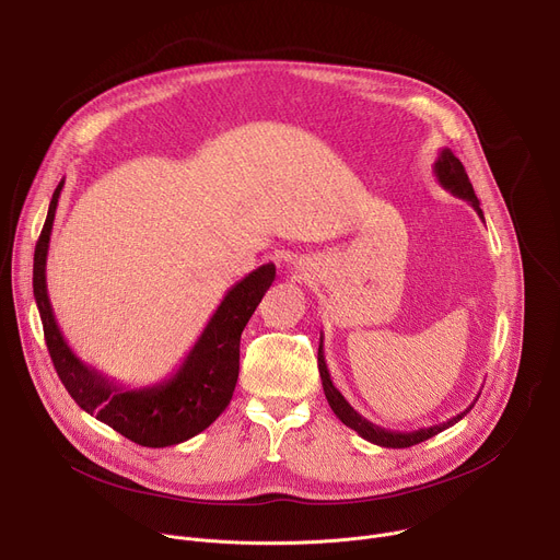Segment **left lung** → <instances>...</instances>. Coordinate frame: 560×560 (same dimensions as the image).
<instances>
[{"mask_svg":"<svg viewBox=\"0 0 560 560\" xmlns=\"http://www.w3.org/2000/svg\"><path fill=\"white\" fill-rule=\"evenodd\" d=\"M434 175L439 179V184L443 186L445 191H451L453 196L466 200L475 211L477 215L483 220V211L479 209V200L472 191V184L464 171V164L453 155L451 148H441L439 151V158L434 162ZM317 366H319V376H322V387H324V394H326V400L330 405V409L335 412V417H338L347 428L355 430L362 439L371 441L381 445V448H409V445H417L443 430H448L451 425H455L457 421H462L472 405L477 402L479 396H475V400L464 409V412H459L457 417L448 419L445 423H439V425H430V428H419V430H412V432H396V430H385L376 423L366 421L362 415H358L355 409L349 405V400L338 392V387L332 385L330 381V374H328V366H326V360H324V345H322V338H319V351H317ZM481 394V392H479Z\"/></svg>","mask_w":560,"mask_h":560,"instance_id":"1","label":"left lung"}]
</instances>
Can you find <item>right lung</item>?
<instances>
[{"instance_id":"obj_1","label":"right lung","mask_w":560,"mask_h":560,"mask_svg":"<svg viewBox=\"0 0 560 560\" xmlns=\"http://www.w3.org/2000/svg\"><path fill=\"white\" fill-rule=\"evenodd\" d=\"M62 184L65 179L56 186L43 234L35 245L33 296L65 389L88 415L145 448H166L200 434L232 400L238 381L241 332L275 281V264L256 268L228 290L175 374L155 385L124 387L69 349L49 302L47 254Z\"/></svg>"}]
</instances>
